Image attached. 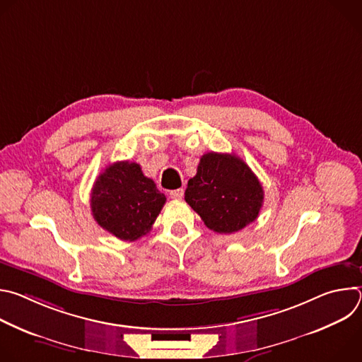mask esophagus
<instances>
[{
    "label": "esophagus",
    "mask_w": 362,
    "mask_h": 362,
    "mask_svg": "<svg viewBox=\"0 0 362 362\" xmlns=\"http://www.w3.org/2000/svg\"><path fill=\"white\" fill-rule=\"evenodd\" d=\"M170 197L172 199H182L183 194H185V190L183 189H176V190H170Z\"/></svg>",
    "instance_id": "obj_1"
}]
</instances>
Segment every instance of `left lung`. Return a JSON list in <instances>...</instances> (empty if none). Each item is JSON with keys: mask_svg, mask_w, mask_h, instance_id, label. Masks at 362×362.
Masks as SVG:
<instances>
[{"mask_svg": "<svg viewBox=\"0 0 362 362\" xmlns=\"http://www.w3.org/2000/svg\"><path fill=\"white\" fill-rule=\"evenodd\" d=\"M185 200L211 230L233 233L259 215L264 189L242 159L211 151L200 158L196 176L187 182Z\"/></svg>", "mask_w": 362, "mask_h": 362, "instance_id": "1", "label": "left lung"}]
</instances>
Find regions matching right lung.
I'll use <instances>...</instances> for the list:
<instances>
[{"label":"right lung","mask_w":362,"mask_h":362,"mask_svg":"<svg viewBox=\"0 0 362 362\" xmlns=\"http://www.w3.org/2000/svg\"><path fill=\"white\" fill-rule=\"evenodd\" d=\"M166 196L140 165L116 162L95 179L91 189V214L94 221L122 240H137L151 230Z\"/></svg>","instance_id":"right-lung-1"}]
</instances>
